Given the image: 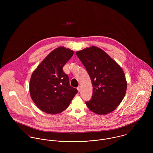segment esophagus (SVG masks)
I'll return each mask as SVG.
<instances>
[{
    "label": "esophagus",
    "mask_w": 153,
    "mask_h": 153,
    "mask_svg": "<svg viewBox=\"0 0 153 153\" xmlns=\"http://www.w3.org/2000/svg\"><path fill=\"white\" fill-rule=\"evenodd\" d=\"M77 89H78V92H80V91H81V87H80V86L78 87V88H77Z\"/></svg>",
    "instance_id": "obj_1"
}]
</instances>
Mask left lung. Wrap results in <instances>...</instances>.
<instances>
[{"label":"left lung","mask_w":153,"mask_h":153,"mask_svg":"<svg viewBox=\"0 0 153 153\" xmlns=\"http://www.w3.org/2000/svg\"><path fill=\"white\" fill-rule=\"evenodd\" d=\"M91 79L93 94L86 102L95 114L105 115L117 108L126 92L127 83L121 67L102 49L92 46L76 52Z\"/></svg>","instance_id":"8db88e82"}]
</instances>
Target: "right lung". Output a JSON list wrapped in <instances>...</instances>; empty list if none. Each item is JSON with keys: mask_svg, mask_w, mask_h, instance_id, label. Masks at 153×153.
<instances>
[{"mask_svg": "<svg viewBox=\"0 0 153 153\" xmlns=\"http://www.w3.org/2000/svg\"><path fill=\"white\" fill-rule=\"evenodd\" d=\"M74 51L61 46L52 51L33 72L29 82L30 97L38 107L50 114L66 109L78 90L69 85L62 70Z\"/></svg>", "mask_w": 153, "mask_h": 153, "instance_id": "right-lung-1", "label": "right lung"}]
</instances>
